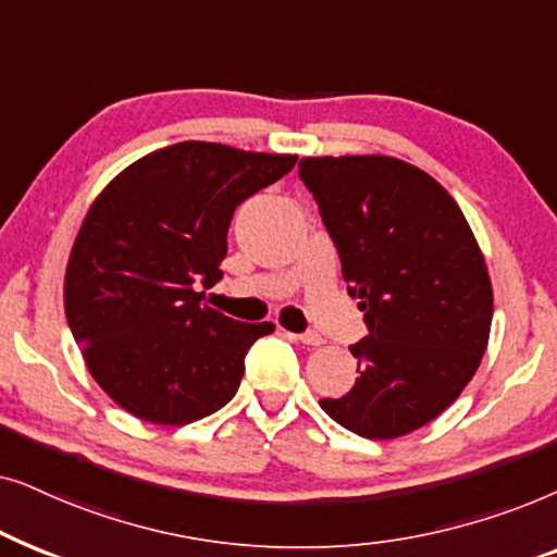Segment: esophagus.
<instances>
[{"mask_svg":"<svg viewBox=\"0 0 557 557\" xmlns=\"http://www.w3.org/2000/svg\"><path fill=\"white\" fill-rule=\"evenodd\" d=\"M300 341V344H306V346H321L323 344V336L318 331H306V333H298V336H295Z\"/></svg>","mask_w":557,"mask_h":557,"instance_id":"obj_1","label":"esophagus"}]
</instances>
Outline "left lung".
Returning <instances> with one entry per match:
<instances>
[{"instance_id":"1","label":"left lung","mask_w":557,"mask_h":557,"mask_svg":"<svg viewBox=\"0 0 557 557\" xmlns=\"http://www.w3.org/2000/svg\"><path fill=\"white\" fill-rule=\"evenodd\" d=\"M300 181L364 310L356 384L321 399L361 438L392 441L435 420L476 374L492 329L488 270L443 185L387 154L302 158Z\"/></svg>"}]
</instances>
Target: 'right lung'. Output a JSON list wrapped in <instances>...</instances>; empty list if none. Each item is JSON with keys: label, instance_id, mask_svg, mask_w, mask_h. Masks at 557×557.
<instances>
[{"label": "right lung", "instance_id": "1", "mask_svg": "<svg viewBox=\"0 0 557 557\" xmlns=\"http://www.w3.org/2000/svg\"><path fill=\"white\" fill-rule=\"evenodd\" d=\"M295 154L177 143L124 168L88 209L63 302L96 384L154 425H188L239 389L244 356L272 323L203 302L236 206L290 173Z\"/></svg>", "mask_w": 557, "mask_h": 557}]
</instances>
